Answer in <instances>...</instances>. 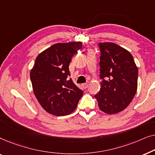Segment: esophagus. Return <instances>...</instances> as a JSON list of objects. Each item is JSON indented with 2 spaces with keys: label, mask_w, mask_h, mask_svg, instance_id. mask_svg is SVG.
I'll use <instances>...</instances> for the list:
<instances>
[{
  "label": "esophagus",
  "mask_w": 155,
  "mask_h": 155,
  "mask_svg": "<svg viewBox=\"0 0 155 155\" xmlns=\"http://www.w3.org/2000/svg\"><path fill=\"white\" fill-rule=\"evenodd\" d=\"M82 88H84V89L87 88L88 87V84H87V83L82 84Z\"/></svg>",
  "instance_id": "1"
}]
</instances>
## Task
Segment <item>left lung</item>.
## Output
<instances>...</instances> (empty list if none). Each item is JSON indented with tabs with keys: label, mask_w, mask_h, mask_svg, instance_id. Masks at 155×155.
Instances as JSON below:
<instances>
[{
	"label": "left lung",
	"mask_w": 155,
	"mask_h": 155,
	"mask_svg": "<svg viewBox=\"0 0 155 155\" xmlns=\"http://www.w3.org/2000/svg\"><path fill=\"white\" fill-rule=\"evenodd\" d=\"M101 88L94 95L99 109L114 114L133 100L137 87L138 70L131 54L114 43H99Z\"/></svg>",
	"instance_id": "obj_1"
}]
</instances>
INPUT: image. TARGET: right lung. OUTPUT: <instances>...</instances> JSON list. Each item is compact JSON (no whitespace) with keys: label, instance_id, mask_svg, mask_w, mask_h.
I'll return each instance as SVG.
<instances>
[{"label":"right lung","instance_id":"right-lung-1","mask_svg":"<svg viewBox=\"0 0 155 155\" xmlns=\"http://www.w3.org/2000/svg\"><path fill=\"white\" fill-rule=\"evenodd\" d=\"M82 46V42L56 44L36 58L30 79L38 101L48 113L66 116L77 107L83 91L69 78V65Z\"/></svg>","mask_w":155,"mask_h":155}]
</instances>
